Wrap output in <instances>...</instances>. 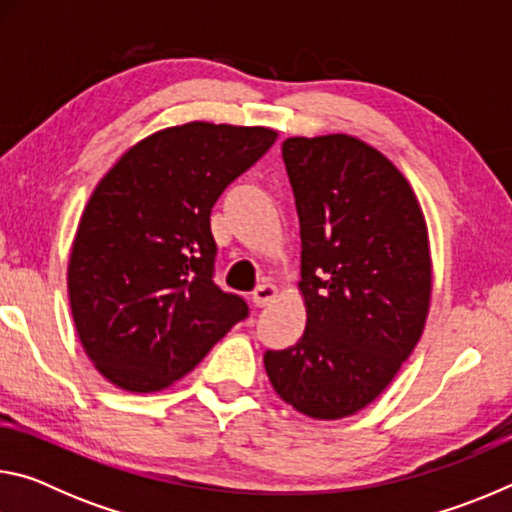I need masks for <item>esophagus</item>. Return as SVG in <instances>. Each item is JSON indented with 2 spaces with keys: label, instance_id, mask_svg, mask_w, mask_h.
<instances>
[{
  "label": "esophagus",
  "instance_id": "obj_1",
  "mask_svg": "<svg viewBox=\"0 0 512 512\" xmlns=\"http://www.w3.org/2000/svg\"><path fill=\"white\" fill-rule=\"evenodd\" d=\"M277 298V287L271 282L266 284H259V287L253 291V302L255 307H266L271 305V302Z\"/></svg>",
  "mask_w": 512,
  "mask_h": 512
}]
</instances>
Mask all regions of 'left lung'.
Returning <instances> with one entry per match:
<instances>
[{"label":"left lung","mask_w":512,"mask_h":512,"mask_svg":"<svg viewBox=\"0 0 512 512\" xmlns=\"http://www.w3.org/2000/svg\"><path fill=\"white\" fill-rule=\"evenodd\" d=\"M307 327L268 350L275 393L316 420L375 402L420 341L431 300L424 214L402 171L352 135L289 137Z\"/></svg>","instance_id":"obj_1"}]
</instances>
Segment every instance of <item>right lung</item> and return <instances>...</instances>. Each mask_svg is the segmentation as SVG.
<instances>
[{"mask_svg": "<svg viewBox=\"0 0 512 512\" xmlns=\"http://www.w3.org/2000/svg\"><path fill=\"white\" fill-rule=\"evenodd\" d=\"M275 140L264 126L189 121L131 146L94 187L67 291L85 354L115 386L162 391L248 316L212 280L210 214Z\"/></svg>", "mask_w": 512, "mask_h": 512, "instance_id": "add662e5", "label": "right lung"}]
</instances>
